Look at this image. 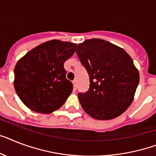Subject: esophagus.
<instances>
[{"label": "esophagus", "mask_w": 156, "mask_h": 156, "mask_svg": "<svg viewBox=\"0 0 156 156\" xmlns=\"http://www.w3.org/2000/svg\"><path fill=\"white\" fill-rule=\"evenodd\" d=\"M73 85H74V89H77V80L76 79H74V81H73Z\"/></svg>", "instance_id": "1"}]
</instances>
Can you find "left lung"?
Masks as SVG:
<instances>
[{"label":"left lung","instance_id":"8db88e82","mask_svg":"<svg viewBox=\"0 0 156 156\" xmlns=\"http://www.w3.org/2000/svg\"><path fill=\"white\" fill-rule=\"evenodd\" d=\"M76 54L89 74V90L78 93L83 110L98 120L122 115L131 104L140 82L139 71L129 54L102 39L78 44Z\"/></svg>","mask_w":156,"mask_h":156}]
</instances>
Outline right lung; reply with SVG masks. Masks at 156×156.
<instances>
[{"label":"right lung","instance_id":"add662e5","mask_svg":"<svg viewBox=\"0 0 156 156\" xmlns=\"http://www.w3.org/2000/svg\"><path fill=\"white\" fill-rule=\"evenodd\" d=\"M76 44L51 40L37 45L17 62L14 88L27 107L49 114L62 106L72 90L64 62L74 54Z\"/></svg>","mask_w":156,"mask_h":156}]
</instances>
